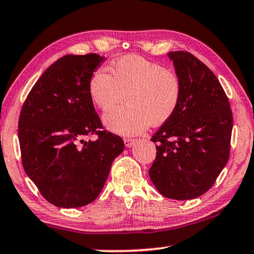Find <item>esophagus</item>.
<instances>
[{"label": "esophagus", "instance_id": "esophagus-1", "mask_svg": "<svg viewBox=\"0 0 254 254\" xmlns=\"http://www.w3.org/2000/svg\"><path fill=\"white\" fill-rule=\"evenodd\" d=\"M134 143H136V139H132V138H124V145L127 147H131Z\"/></svg>", "mask_w": 254, "mask_h": 254}]
</instances>
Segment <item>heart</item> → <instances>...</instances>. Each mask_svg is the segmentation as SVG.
<instances>
[{
	"mask_svg": "<svg viewBox=\"0 0 254 254\" xmlns=\"http://www.w3.org/2000/svg\"><path fill=\"white\" fill-rule=\"evenodd\" d=\"M104 70L92 73L89 95L92 103L107 111L123 102L127 105L104 115L105 127L112 132L132 136L143 132L150 124L158 127L177 110L182 97V83L177 73L140 56L127 55L114 61Z\"/></svg>",
	"mask_w": 254,
	"mask_h": 254,
	"instance_id": "1",
	"label": "heart"
}]
</instances>
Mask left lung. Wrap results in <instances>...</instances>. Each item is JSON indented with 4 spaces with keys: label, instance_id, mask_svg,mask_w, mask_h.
I'll list each match as a JSON object with an SVG mask.
<instances>
[{
    "label": "left lung",
    "instance_id": "left-lung-1",
    "mask_svg": "<svg viewBox=\"0 0 254 254\" xmlns=\"http://www.w3.org/2000/svg\"><path fill=\"white\" fill-rule=\"evenodd\" d=\"M182 83L175 115L151 140L157 155L149 176L166 198L189 200L204 194L230 157L233 117L216 75L186 51H170Z\"/></svg>",
    "mask_w": 254,
    "mask_h": 254
}]
</instances>
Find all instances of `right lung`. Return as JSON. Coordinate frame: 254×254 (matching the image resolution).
Masks as SVG:
<instances>
[{"mask_svg":"<svg viewBox=\"0 0 254 254\" xmlns=\"http://www.w3.org/2000/svg\"><path fill=\"white\" fill-rule=\"evenodd\" d=\"M104 61L97 54L63 56L42 73L22 107L18 140L23 169L57 207L94 201L124 150L121 137L101 130L89 95L90 78ZM92 134L97 140L85 139Z\"/></svg>","mask_w":254,"mask_h":254,"instance_id":"obj_1","label":"right lung"}]
</instances>
